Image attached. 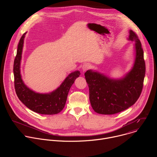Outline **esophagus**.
Instances as JSON below:
<instances>
[{"mask_svg":"<svg viewBox=\"0 0 157 157\" xmlns=\"http://www.w3.org/2000/svg\"><path fill=\"white\" fill-rule=\"evenodd\" d=\"M91 65L89 64V63H84L82 65V71L84 72V71H86V70H89V68H91Z\"/></svg>","mask_w":157,"mask_h":157,"instance_id":"esophagus-1","label":"esophagus"}]
</instances>
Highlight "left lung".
Listing matches in <instances>:
<instances>
[{
	"mask_svg": "<svg viewBox=\"0 0 157 157\" xmlns=\"http://www.w3.org/2000/svg\"><path fill=\"white\" fill-rule=\"evenodd\" d=\"M128 40L135 41V60L130 71L122 78H110L91 70L84 74L89 100L93 110L98 114L119 113L135 104L140 96L145 75L144 51L137 35L131 30Z\"/></svg>",
	"mask_w": 157,
	"mask_h": 157,
	"instance_id": "1",
	"label": "left lung"
}]
</instances>
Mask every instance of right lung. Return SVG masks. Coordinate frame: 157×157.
<instances>
[{
  "instance_id": "add662e5",
  "label": "right lung",
  "mask_w": 157,
  "mask_h": 157,
  "mask_svg": "<svg viewBox=\"0 0 157 157\" xmlns=\"http://www.w3.org/2000/svg\"><path fill=\"white\" fill-rule=\"evenodd\" d=\"M26 33L27 32L24 33L19 41L13 63L14 85L16 94L20 101L35 113L47 115L58 114L65 105L71 86L81 73L79 71L72 72L57 89L50 93H38L32 90L25 84L20 74L21 54Z\"/></svg>"
}]
</instances>
